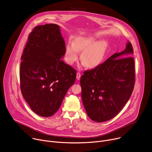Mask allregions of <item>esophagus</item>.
<instances>
[{
    "label": "esophagus",
    "mask_w": 152,
    "mask_h": 152,
    "mask_svg": "<svg viewBox=\"0 0 152 152\" xmlns=\"http://www.w3.org/2000/svg\"><path fill=\"white\" fill-rule=\"evenodd\" d=\"M80 77H81L80 73H77V74H76V79H77V80H79L80 78Z\"/></svg>",
    "instance_id": "1"
}]
</instances>
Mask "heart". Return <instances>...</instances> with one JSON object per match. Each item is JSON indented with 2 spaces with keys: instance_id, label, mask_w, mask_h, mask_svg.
Instances as JSON below:
<instances>
[{
  "instance_id": "b5f03b06",
  "label": "heart",
  "mask_w": 152,
  "mask_h": 152,
  "mask_svg": "<svg viewBox=\"0 0 152 152\" xmlns=\"http://www.w3.org/2000/svg\"><path fill=\"white\" fill-rule=\"evenodd\" d=\"M107 47L104 40L97 41L92 36L80 37L74 42H69L66 48V59L70 65H73L79 58V52H82L80 60L83 66L88 69L99 66L104 56Z\"/></svg>"
}]
</instances>
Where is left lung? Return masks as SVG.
<instances>
[{
    "label": "left lung",
    "instance_id": "8db88e82",
    "mask_svg": "<svg viewBox=\"0 0 152 152\" xmlns=\"http://www.w3.org/2000/svg\"><path fill=\"white\" fill-rule=\"evenodd\" d=\"M131 43L81 76L82 100L88 117L104 122L117 115L131 97L135 83Z\"/></svg>",
    "mask_w": 152,
    "mask_h": 152
}]
</instances>
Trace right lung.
Wrapping results in <instances>:
<instances>
[{
  "label": "right lung",
  "instance_id": "obj_1",
  "mask_svg": "<svg viewBox=\"0 0 152 152\" xmlns=\"http://www.w3.org/2000/svg\"><path fill=\"white\" fill-rule=\"evenodd\" d=\"M60 26L46 24L30 34L21 57L20 88L31 110L49 117L59 110L76 79V70L62 58L66 46Z\"/></svg>",
  "mask_w": 152,
  "mask_h": 152
}]
</instances>
